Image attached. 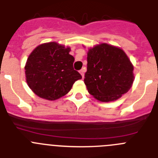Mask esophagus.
I'll use <instances>...</instances> for the list:
<instances>
[{"label": "esophagus", "mask_w": 158, "mask_h": 158, "mask_svg": "<svg viewBox=\"0 0 158 158\" xmlns=\"http://www.w3.org/2000/svg\"><path fill=\"white\" fill-rule=\"evenodd\" d=\"M84 72H85V68H84V69H81V70L79 71V73L81 74V76H82V78L84 77Z\"/></svg>", "instance_id": "1"}]
</instances>
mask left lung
<instances>
[{"instance_id": "1", "label": "left lung", "mask_w": 158, "mask_h": 158, "mask_svg": "<svg viewBox=\"0 0 158 158\" xmlns=\"http://www.w3.org/2000/svg\"><path fill=\"white\" fill-rule=\"evenodd\" d=\"M133 66L121 49L103 43L89 49L84 82L89 94L112 102L127 93L134 80Z\"/></svg>"}]
</instances>
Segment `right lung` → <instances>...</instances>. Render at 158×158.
Masks as SVG:
<instances>
[{"label":"right lung","mask_w":158,"mask_h":158,"mask_svg":"<svg viewBox=\"0 0 158 158\" xmlns=\"http://www.w3.org/2000/svg\"><path fill=\"white\" fill-rule=\"evenodd\" d=\"M70 49L56 42L38 45L31 52L25 66L27 82L42 98L53 101L70 91L74 82L82 79L74 70Z\"/></svg>","instance_id":"obj_1"}]
</instances>
